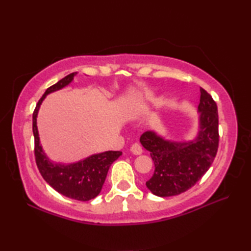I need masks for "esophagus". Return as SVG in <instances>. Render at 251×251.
<instances>
[{"mask_svg":"<svg viewBox=\"0 0 251 251\" xmlns=\"http://www.w3.org/2000/svg\"><path fill=\"white\" fill-rule=\"evenodd\" d=\"M130 151H131V153H134L135 155H140V154L142 153V148L139 143H134V145H132L130 148Z\"/></svg>","mask_w":251,"mask_h":251,"instance_id":"obj_1","label":"esophagus"}]
</instances>
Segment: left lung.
<instances>
[{"label":"left lung","mask_w":251,"mask_h":251,"mask_svg":"<svg viewBox=\"0 0 251 251\" xmlns=\"http://www.w3.org/2000/svg\"><path fill=\"white\" fill-rule=\"evenodd\" d=\"M199 129L193 140L170 141L155 131L140 137L142 147L150 152L154 174L147 188L159 197L174 196L192 188L210 168L219 146L218 108L211 96L201 88Z\"/></svg>","instance_id":"1"}]
</instances>
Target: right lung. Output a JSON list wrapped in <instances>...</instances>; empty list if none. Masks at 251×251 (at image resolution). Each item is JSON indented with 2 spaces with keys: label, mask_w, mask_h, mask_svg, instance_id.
I'll return each mask as SVG.
<instances>
[{
  "label": "right lung",
  "mask_w": 251,
  "mask_h": 251,
  "mask_svg": "<svg viewBox=\"0 0 251 251\" xmlns=\"http://www.w3.org/2000/svg\"><path fill=\"white\" fill-rule=\"evenodd\" d=\"M76 72L69 74L59 82L46 89L44 95L37 102L33 116H32V129L34 136V155L35 162L42 177L58 193L69 199L86 201L97 196L106 178L110 166L122 155L121 151H106L93 154L82 161L72 164L54 163L46 156L40 143L39 131L36 126V117L40 106L45 97L50 93L68 86L73 81Z\"/></svg>",
  "instance_id": "obj_1"
}]
</instances>
